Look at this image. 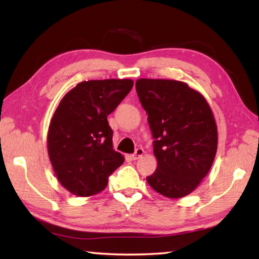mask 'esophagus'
<instances>
[{
  "mask_svg": "<svg viewBox=\"0 0 259 259\" xmlns=\"http://www.w3.org/2000/svg\"><path fill=\"white\" fill-rule=\"evenodd\" d=\"M144 155V150L143 148H137L136 150V152L134 153L133 155H131V157H133V160H138L139 157H142Z\"/></svg>",
  "mask_w": 259,
  "mask_h": 259,
  "instance_id": "1",
  "label": "esophagus"
}]
</instances>
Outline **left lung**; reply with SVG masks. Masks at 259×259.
<instances>
[{
  "label": "left lung",
  "instance_id": "obj_1",
  "mask_svg": "<svg viewBox=\"0 0 259 259\" xmlns=\"http://www.w3.org/2000/svg\"><path fill=\"white\" fill-rule=\"evenodd\" d=\"M136 90L148 114L157 160L147 183L170 199L184 198L207 176L217 152V124L202 94L187 83L138 78Z\"/></svg>",
  "mask_w": 259,
  "mask_h": 259
}]
</instances>
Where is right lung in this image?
Here are the masks:
<instances>
[{
  "label": "right lung",
  "instance_id": "right-lung-1",
  "mask_svg": "<svg viewBox=\"0 0 259 259\" xmlns=\"http://www.w3.org/2000/svg\"><path fill=\"white\" fill-rule=\"evenodd\" d=\"M133 85L131 78L83 81L60 100L48 130V154L58 182L72 194L102 192L109 175L124 162L113 150L107 115Z\"/></svg>",
  "mask_w": 259,
  "mask_h": 259
}]
</instances>
